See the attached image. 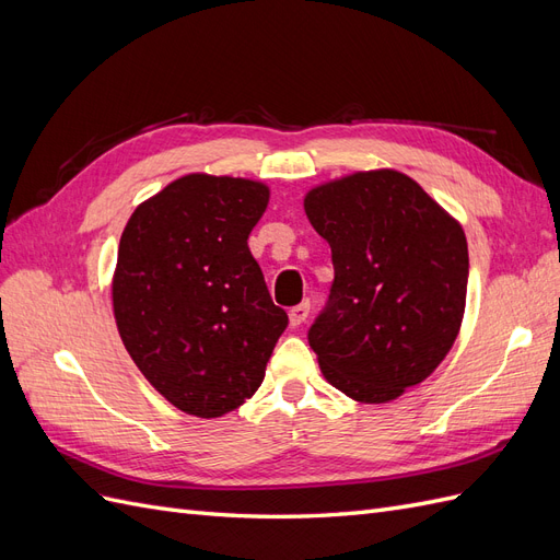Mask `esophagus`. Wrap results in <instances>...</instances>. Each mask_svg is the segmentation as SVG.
Segmentation results:
<instances>
[{
  "label": "esophagus",
  "mask_w": 560,
  "mask_h": 560,
  "mask_svg": "<svg viewBox=\"0 0 560 560\" xmlns=\"http://www.w3.org/2000/svg\"><path fill=\"white\" fill-rule=\"evenodd\" d=\"M308 311H311V303H308V301H301L299 306H294V308L290 311V325H292V327L303 325V322H306V317H308Z\"/></svg>",
  "instance_id": "34e87169"
}]
</instances>
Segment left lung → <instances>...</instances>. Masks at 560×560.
Listing matches in <instances>:
<instances>
[{
  "label": "left lung",
  "instance_id": "1",
  "mask_svg": "<svg viewBox=\"0 0 560 560\" xmlns=\"http://www.w3.org/2000/svg\"><path fill=\"white\" fill-rule=\"evenodd\" d=\"M303 210L334 261L329 306L308 331L322 376L360 404L395 401L432 376L460 334L465 231L393 167L322 182Z\"/></svg>",
  "mask_w": 560,
  "mask_h": 560
}]
</instances>
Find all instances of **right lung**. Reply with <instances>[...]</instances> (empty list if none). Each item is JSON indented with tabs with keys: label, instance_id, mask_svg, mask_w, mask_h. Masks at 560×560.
Segmentation results:
<instances>
[{
	"label": "right lung",
	"instance_id": "right-lung-1",
	"mask_svg": "<svg viewBox=\"0 0 560 560\" xmlns=\"http://www.w3.org/2000/svg\"><path fill=\"white\" fill-rule=\"evenodd\" d=\"M268 184L191 173L140 202L118 243L112 306L121 341L179 411L222 418L257 393L287 327L247 238Z\"/></svg>",
	"mask_w": 560,
	"mask_h": 560
}]
</instances>
